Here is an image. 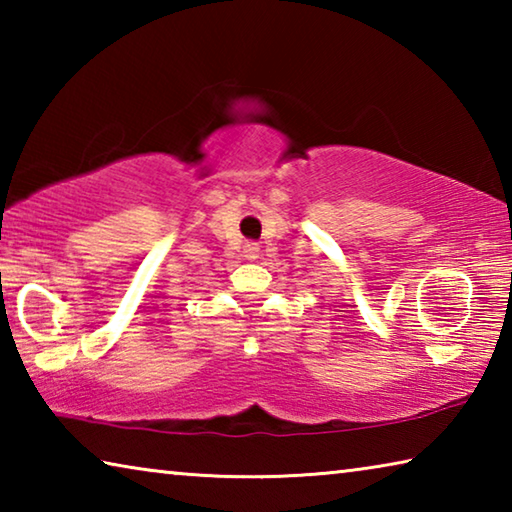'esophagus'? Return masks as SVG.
I'll use <instances>...</instances> for the list:
<instances>
[{"label":"esophagus","instance_id":"obj_1","mask_svg":"<svg viewBox=\"0 0 512 512\" xmlns=\"http://www.w3.org/2000/svg\"><path fill=\"white\" fill-rule=\"evenodd\" d=\"M244 257L246 259H257L259 257V244H255V241H248V244L244 246Z\"/></svg>","mask_w":512,"mask_h":512}]
</instances>
